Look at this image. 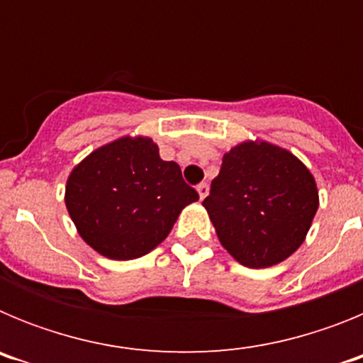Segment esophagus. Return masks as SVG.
I'll use <instances>...</instances> for the list:
<instances>
[{
	"instance_id": "34e87169",
	"label": "esophagus",
	"mask_w": 363,
	"mask_h": 363,
	"mask_svg": "<svg viewBox=\"0 0 363 363\" xmlns=\"http://www.w3.org/2000/svg\"><path fill=\"white\" fill-rule=\"evenodd\" d=\"M196 191H198V194H200V200H205V196L209 194V185H207V184H200L196 187Z\"/></svg>"
}]
</instances>
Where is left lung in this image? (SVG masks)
<instances>
[{
    "label": "left lung",
    "instance_id": "obj_1",
    "mask_svg": "<svg viewBox=\"0 0 363 363\" xmlns=\"http://www.w3.org/2000/svg\"><path fill=\"white\" fill-rule=\"evenodd\" d=\"M318 205L316 179L306 163L258 138L223 154L203 200L221 247L251 269L272 267L296 252Z\"/></svg>",
    "mask_w": 363,
    "mask_h": 363
}]
</instances>
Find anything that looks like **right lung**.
Masks as SVG:
<instances>
[{"mask_svg":"<svg viewBox=\"0 0 363 363\" xmlns=\"http://www.w3.org/2000/svg\"><path fill=\"white\" fill-rule=\"evenodd\" d=\"M198 192L149 136H121L70 171L65 205L83 242L111 259L145 256L169 236Z\"/></svg>","mask_w":363,"mask_h":363,"instance_id":"1","label":"right lung"}]
</instances>
